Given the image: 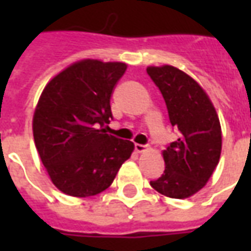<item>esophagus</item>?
<instances>
[{
  "instance_id": "esophagus-1",
  "label": "esophagus",
  "mask_w": 251,
  "mask_h": 251,
  "mask_svg": "<svg viewBox=\"0 0 251 251\" xmlns=\"http://www.w3.org/2000/svg\"><path fill=\"white\" fill-rule=\"evenodd\" d=\"M147 149H148L147 145H141V144H134V151H136L137 153L145 152Z\"/></svg>"
}]
</instances>
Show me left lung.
I'll use <instances>...</instances> for the list:
<instances>
[{
  "mask_svg": "<svg viewBox=\"0 0 251 251\" xmlns=\"http://www.w3.org/2000/svg\"><path fill=\"white\" fill-rule=\"evenodd\" d=\"M148 75L163 95L171 125L179 138L163 152L165 171L151 185L161 195L185 199L205 185L219 163V118L204 90L172 66L148 67Z\"/></svg>",
  "mask_w": 251,
  "mask_h": 251,
  "instance_id": "obj_1",
  "label": "left lung"
}]
</instances>
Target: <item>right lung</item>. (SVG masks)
Returning <instances> with one entry per match:
<instances>
[{
    "label": "right lung",
    "mask_w": 251,
    "mask_h": 251,
    "mask_svg": "<svg viewBox=\"0 0 251 251\" xmlns=\"http://www.w3.org/2000/svg\"><path fill=\"white\" fill-rule=\"evenodd\" d=\"M125 63L82 60L52 79L33 115L37 152L52 183L64 194L86 198L109 188L133 142L107 134L110 98Z\"/></svg>",
    "instance_id": "right-lung-1"
}]
</instances>
